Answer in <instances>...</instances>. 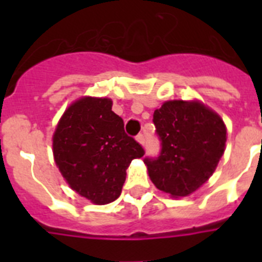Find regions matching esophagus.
<instances>
[{
	"mask_svg": "<svg viewBox=\"0 0 262 262\" xmlns=\"http://www.w3.org/2000/svg\"><path fill=\"white\" fill-rule=\"evenodd\" d=\"M136 140H138L140 144H144V134H139V135H136Z\"/></svg>",
	"mask_w": 262,
	"mask_h": 262,
	"instance_id": "1",
	"label": "esophagus"
}]
</instances>
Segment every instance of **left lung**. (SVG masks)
<instances>
[{
	"instance_id": "obj_1",
	"label": "left lung",
	"mask_w": 262,
	"mask_h": 262,
	"mask_svg": "<svg viewBox=\"0 0 262 262\" xmlns=\"http://www.w3.org/2000/svg\"><path fill=\"white\" fill-rule=\"evenodd\" d=\"M154 124L161 149L144 159L151 181L174 198L189 195L209 180L223 155V120L196 101H168L155 110Z\"/></svg>"
}]
</instances>
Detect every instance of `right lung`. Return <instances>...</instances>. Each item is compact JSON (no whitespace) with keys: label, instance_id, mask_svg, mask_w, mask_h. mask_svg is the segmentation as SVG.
<instances>
[{"label":"right lung","instance_id":"obj_1","mask_svg":"<svg viewBox=\"0 0 262 262\" xmlns=\"http://www.w3.org/2000/svg\"><path fill=\"white\" fill-rule=\"evenodd\" d=\"M108 98L84 97L72 103L53 135V156L62 177L96 205L114 202L126 169L144 149L124 131L123 119Z\"/></svg>","mask_w":262,"mask_h":262}]
</instances>
